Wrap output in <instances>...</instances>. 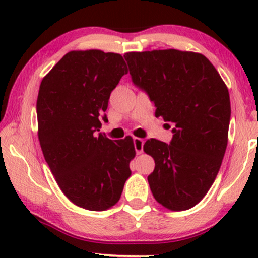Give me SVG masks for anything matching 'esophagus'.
Instances as JSON below:
<instances>
[{"label": "esophagus", "instance_id": "34e87169", "mask_svg": "<svg viewBox=\"0 0 258 258\" xmlns=\"http://www.w3.org/2000/svg\"><path fill=\"white\" fill-rule=\"evenodd\" d=\"M133 143H135L136 153H137V154H142V153H143V144H144L143 139L135 137V138H133Z\"/></svg>", "mask_w": 258, "mask_h": 258}]
</instances>
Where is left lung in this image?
<instances>
[{"label":"left lung","instance_id":"8db88e82","mask_svg":"<svg viewBox=\"0 0 258 258\" xmlns=\"http://www.w3.org/2000/svg\"><path fill=\"white\" fill-rule=\"evenodd\" d=\"M133 84L155 104V116L173 123L170 144L148 139L155 168L148 176L155 200L172 211L197 205L220 171L228 143L229 92L205 55L178 49L123 55Z\"/></svg>","mask_w":258,"mask_h":258}]
</instances>
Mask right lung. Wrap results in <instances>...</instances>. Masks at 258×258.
<instances>
[{
    "label": "right lung",
    "instance_id": "obj_1",
    "mask_svg": "<svg viewBox=\"0 0 258 258\" xmlns=\"http://www.w3.org/2000/svg\"><path fill=\"white\" fill-rule=\"evenodd\" d=\"M127 74L122 55L72 51L44 76L36 110L38 141L59 188L72 203L104 211L120 200L131 176L133 139L98 133L111 91Z\"/></svg>",
    "mask_w": 258,
    "mask_h": 258
}]
</instances>
